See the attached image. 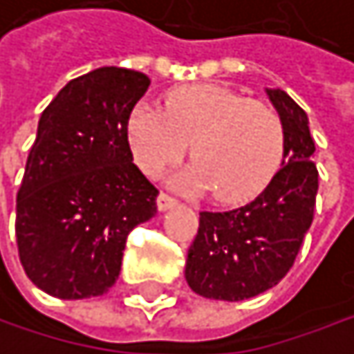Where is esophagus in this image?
Instances as JSON below:
<instances>
[{
	"label": "esophagus",
	"instance_id": "obj_1",
	"mask_svg": "<svg viewBox=\"0 0 354 354\" xmlns=\"http://www.w3.org/2000/svg\"><path fill=\"white\" fill-rule=\"evenodd\" d=\"M176 203H178V201H176L174 197H169L167 193H159V197H157V209H159V212H167V209H171Z\"/></svg>",
	"mask_w": 354,
	"mask_h": 354
}]
</instances>
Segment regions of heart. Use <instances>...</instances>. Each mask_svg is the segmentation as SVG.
Wrapping results in <instances>:
<instances>
[{
	"label": "heart",
	"mask_w": 354,
	"mask_h": 354,
	"mask_svg": "<svg viewBox=\"0 0 354 354\" xmlns=\"http://www.w3.org/2000/svg\"><path fill=\"white\" fill-rule=\"evenodd\" d=\"M128 142L147 176L180 161L193 142L195 163L178 183L195 191L212 189L224 203L261 195L286 153L282 120L270 105L209 82L171 91L163 109L138 103L128 118Z\"/></svg>",
	"instance_id": "heart-1"
}]
</instances>
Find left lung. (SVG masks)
I'll list each match as a JSON object with an SVG mask.
<instances>
[{
	"label": "left lung",
	"mask_w": 354,
	"mask_h": 354,
	"mask_svg": "<svg viewBox=\"0 0 354 354\" xmlns=\"http://www.w3.org/2000/svg\"><path fill=\"white\" fill-rule=\"evenodd\" d=\"M266 93L284 126V161L255 201L199 214L185 276L205 299L232 303L274 288L292 268L313 222L319 174L311 159L309 118L282 88Z\"/></svg>",
	"instance_id": "1"
}]
</instances>
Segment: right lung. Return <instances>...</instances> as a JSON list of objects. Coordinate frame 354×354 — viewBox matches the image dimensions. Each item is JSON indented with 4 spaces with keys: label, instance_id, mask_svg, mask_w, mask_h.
Returning a JSON list of instances; mask_svg holds the SVG:
<instances>
[{
    "label": "right lung",
    "instance_id": "add662e5",
    "mask_svg": "<svg viewBox=\"0 0 354 354\" xmlns=\"http://www.w3.org/2000/svg\"><path fill=\"white\" fill-rule=\"evenodd\" d=\"M151 80L105 66L70 80L45 107L16 197L20 263L57 299L107 292L130 230L159 191L132 163L128 118Z\"/></svg>",
    "mask_w": 354,
    "mask_h": 354
}]
</instances>
